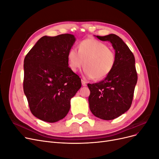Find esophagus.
I'll return each instance as SVG.
<instances>
[{
	"mask_svg": "<svg viewBox=\"0 0 159 159\" xmlns=\"http://www.w3.org/2000/svg\"><path fill=\"white\" fill-rule=\"evenodd\" d=\"M81 84H82L83 86H86L87 85V81H85L84 80H81Z\"/></svg>",
	"mask_w": 159,
	"mask_h": 159,
	"instance_id": "1",
	"label": "esophagus"
}]
</instances>
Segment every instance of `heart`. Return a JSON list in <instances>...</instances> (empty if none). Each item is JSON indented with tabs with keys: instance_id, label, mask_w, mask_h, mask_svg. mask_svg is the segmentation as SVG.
Masks as SVG:
<instances>
[{
	"instance_id": "1",
	"label": "heart",
	"mask_w": 159,
	"mask_h": 159,
	"mask_svg": "<svg viewBox=\"0 0 159 159\" xmlns=\"http://www.w3.org/2000/svg\"><path fill=\"white\" fill-rule=\"evenodd\" d=\"M116 56L113 50L104 42L94 38H88L80 42L78 51L71 48L68 53L70 68L76 71L84 65V73L88 78L102 80L113 70Z\"/></svg>"
}]
</instances>
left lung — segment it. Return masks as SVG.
Wrapping results in <instances>:
<instances>
[{
  "label": "left lung",
  "instance_id": "obj_1",
  "mask_svg": "<svg viewBox=\"0 0 159 159\" xmlns=\"http://www.w3.org/2000/svg\"><path fill=\"white\" fill-rule=\"evenodd\" d=\"M97 38L109 41L115 50L116 61L111 72L98 83L88 86L89 109L95 117L111 120L131 107L137 81L135 60L132 52L121 38L111 34Z\"/></svg>",
  "mask_w": 159,
  "mask_h": 159
}]
</instances>
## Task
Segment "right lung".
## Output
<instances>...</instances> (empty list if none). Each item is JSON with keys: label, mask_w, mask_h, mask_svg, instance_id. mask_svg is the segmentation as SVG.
Wrapping results in <instances>:
<instances>
[{"label": "right lung", "mask_w": 159, "mask_h": 159, "mask_svg": "<svg viewBox=\"0 0 159 159\" xmlns=\"http://www.w3.org/2000/svg\"><path fill=\"white\" fill-rule=\"evenodd\" d=\"M75 40L70 34L44 36L24 60V92L31 113L44 121L64 118L71 98L81 86L79 75L68 67V53Z\"/></svg>", "instance_id": "right-lung-1"}]
</instances>
